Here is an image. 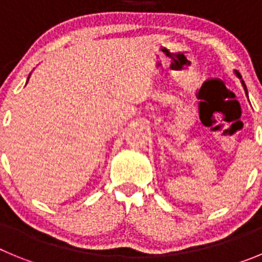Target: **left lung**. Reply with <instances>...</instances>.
Instances as JSON below:
<instances>
[{
  "label": "left lung",
  "mask_w": 262,
  "mask_h": 262,
  "mask_svg": "<svg viewBox=\"0 0 262 262\" xmlns=\"http://www.w3.org/2000/svg\"><path fill=\"white\" fill-rule=\"evenodd\" d=\"M235 75H236V76H237V78H240V81H242V84H243V86H244V90H245V93H247V86H245V84H244V81H243V80H242V75H240V73H239V72H237V71H235ZM247 94H248V93H247Z\"/></svg>",
  "instance_id": "1"
}]
</instances>
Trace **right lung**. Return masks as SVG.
Here are the masks:
<instances>
[{
	"label": "right lung",
	"instance_id": "right-lung-1",
	"mask_svg": "<svg viewBox=\"0 0 262 262\" xmlns=\"http://www.w3.org/2000/svg\"><path fill=\"white\" fill-rule=\"evenodd\" d=\"M29 78H30V75H29ZM27 81H29V80H27Z\"/></svg>",
	"mask_w": 262,
	"mask_h": 262
}]
</instances>
